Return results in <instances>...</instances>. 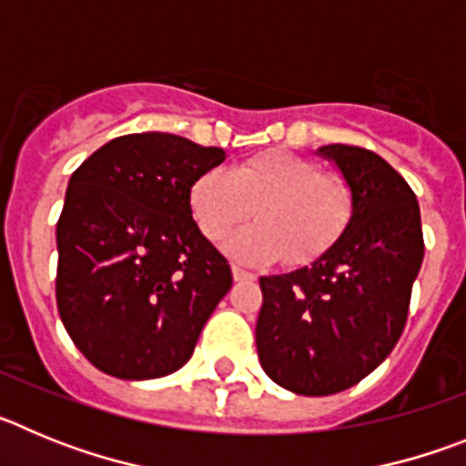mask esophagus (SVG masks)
Returning <instances> with one entry per match:
<instances>
[{
	"instance_id": "1",
	"label": "esophagus",
	"mask_w": 466,
	"mask_h": 466,
	"mask_svg": "<svg viewBox=\"0 0 466 466\" xmlns=\"http://www.w3.org/2000/svg\"><path fill=\"white\" fill-rule=\"evenodd\" d=\"M233 279H236V282H249V279H254V275L252 273H247V270H242L240 266H233Z\"/></svg>"
}]
</instances>
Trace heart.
Listing matches in <instances>:
<instances>
[{"label":"heart","instance_id":"obj_1","mask_svg":"<svg viewBox=\"0 0 466 466\" xmlns=\"http://www.w3.org/2000/svg\"><path fill=\"white\" fill-rule=\"evenodd\" d=\"M188 205L209 242L257 217L226 240V252L242 263H270L284 257L306 266L327 254L348 228L355 198L348 182L289 151H263L228 172L214 167L193 179Z\"/></svg>","mask_w":466,"mask_h":466}]
</instances>
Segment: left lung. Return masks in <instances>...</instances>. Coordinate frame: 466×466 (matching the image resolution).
Wrapping results in <instances>:
<instances>
[{"instance_id":"obj_1","label":"left lung","mask_w":466,"mask_h":466,"mask_svg":"<svg viewBox=\"0 0 466 466\" xmlns=\"http://www.w3.org/2000/svg\"><path fill=\"white\" fill-rule=\"evenodd\" d=\"M355 212L327 254L294 273L261 278L257 350L279 387L327 397L357 385L397 345L425 257L413 188L385 158L329 144Z\"/></svg>"}]
</instances>
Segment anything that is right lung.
Masks as SVG:
<instances>
[{"label":"right lung","instance_id":"add662e5","mask_svg":"<svg viewBox=\"0 0 466 466\" xmlns=\"http://www.w3.org/2000/svg\"><path fill=\"white\" fill-rule=\"evenodd\" d=\"M224 158L179 135L135 133L74 170L56 230V299L95 369L149 380L191 360L233 275L198 230L188 188Z\"/></svg>","mask_w":466,"mask_h":466}]
</instances>
